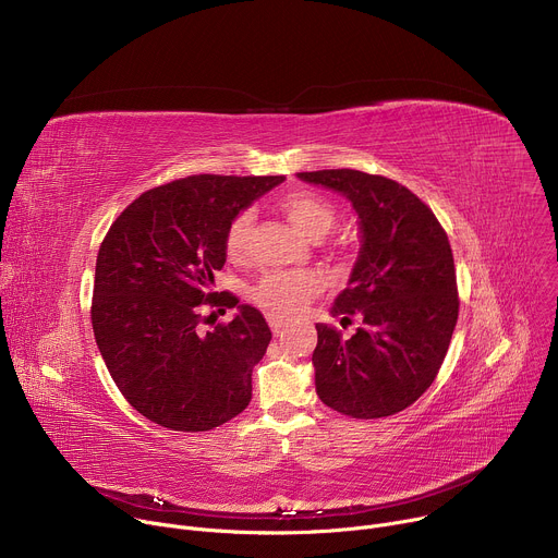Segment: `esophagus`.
<instances>
[{"label":"esophagus","mask_w":558,"mask_h":558,"mask_svg":"<svg viewBox=\"0 0 558 558\" xmlns=\"http://www.w3.org/2000/svg\"><path fill=\"white\" fill-rule=\"evenodd\" d=\"M267 320H269V327H271V331H274L276 336H278L282 329H284V323L280 320V317H274V315H269Z\"/></svg>","instance_id":"1"}]
</instances>
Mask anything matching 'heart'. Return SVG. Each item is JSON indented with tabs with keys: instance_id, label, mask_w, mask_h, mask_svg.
Returning a JSON list of instances; mask_svg holds the SVG:
<instances>
[{
	"instance_id": "b5f03b06",
	"label": "heart",
	"mask_w": 558,
	"mask_h": 558,
	"mask_svg": "<svg viewBox=\"0 0 558 558\" xmlns=\"http://www.w3.org/2000/svg\"><path fill=\"white\" fill-rule=\"evenodd\" d=\"M282 209L289 220L311 241H323V238L336 225V209L329 201L315 194L298 192L289 194L282 201ZM254 211L235 214L225 233V250L229 258H243L250 252L252 233H254ZM317 289L320 280L306 271H291V274H269L265 276L256 289L254 300L265 306L274 315H291L295 313Z\"/></svg>"
}]
</instances>
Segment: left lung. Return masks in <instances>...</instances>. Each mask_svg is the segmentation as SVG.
<instances>
[{
    "mask_svg": "<svg viewBox=\"0 0 558 558\" xmlns=\"http://www.w3.org/2000/svg\"><path fill=\"white\" fill-rule=\"evenodd\" d=\"M344 196L357 214L360 252L331 315L360 320L349 340L315 325V392L357 420L404 411L433 384L459 315L448 235L404 185L357 170L298 172Z\"/></svg>",
    "mask_w": 558,
    "mask_h": 558,
    "instance_id": "left-lung-1",
    "label": "left lung"
}]
</instances>
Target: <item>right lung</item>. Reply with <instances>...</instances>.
Wrapping results in <instances>:
<instances>
[{"label":"right lung","instance_id":"1","mask_svg":"<svg viewBox=\"0 0 558 558\" xmlns=\"http://www.w3.org/2000/svg\"><path fill=\"white\" fill-rule=\"evenodd\" d=\"M284 177L198 174L141 194L106 233L95 271L93 329L125 400L149 422L211 430L252 400V371L271 331L252 304L214 291L235 214ZM235 305L229 326L199 331L202 304Z\"/></svg>","mask_w":558,"mask_h":558}]
</instances>
